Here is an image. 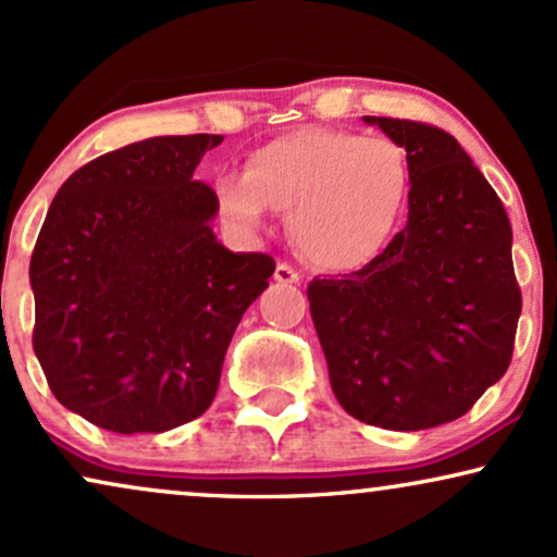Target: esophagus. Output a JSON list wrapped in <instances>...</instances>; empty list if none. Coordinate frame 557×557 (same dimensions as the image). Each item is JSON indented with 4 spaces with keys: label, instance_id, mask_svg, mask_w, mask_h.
Masks as SVG:
<instances>
[{
    "label": "esophagus",
    "instance_id": "34e87169",
    "mask_svg": "<svg viewBox=\"0 0 557 557\" xmlns=\"http://www.w3.org/2000/svg\"><path fill=\"white\" fill-rule=\"evenodd\" d=\"M273 278L278 281V284H299L301 276L289 263H278L276 265V273H273Z\"/></svg>",
    "mask_w": 557,
    "mask_h": 557
}]
</instances>
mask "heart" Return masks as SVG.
I'll return each mask as SVG.
<instances>
[{"mask_svg": "<svg viewBox=\"0 0 557 557\" xmlns=\"http://www.w3.org/2000/svg\"><path fill=\"white\" fill-rule=\"evenodd\" d=\"M410 196L403 144L346 128L299 126L245 157L243 175L214 181L219 211L245 230L268 209L289 214L297 250L322 271L348 273L384 250Z\"/></svg>", "mask_w": 557, "mask_h": 557, "instance_id": "obj_1", "label": "heart"}]
</instances>
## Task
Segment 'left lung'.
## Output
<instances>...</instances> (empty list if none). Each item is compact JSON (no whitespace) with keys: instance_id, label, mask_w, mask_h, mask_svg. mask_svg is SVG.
Masks as SVG:
<instances>
[{"instance_id":"8db88e82","label":"left lung","mask_w":557,"mask_h":557,"mask_svg":"<svg viewBox=\"0 0 557 557\" xmlns=\"http://www.w3.org/2000/svg\"><path fill=\"white\" fill-rule=\"evenodd\" d=\"M363 121L408 152V224L369 265L312 278L307 299L343 410L382 429H434L468 413L511 363V224L455 136Z\"/></svg>"}]
</instances>
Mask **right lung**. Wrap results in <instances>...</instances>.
<instances>
[{"instance_id": "right-lung-1", "label": "right lung", "mask_w": 557, "mask_h": 557, "mask_svg": "<svg viewBox=\"0 0 557 557\" xmlns=\"http://www.w3.org/2000/svg\"><path fill=\"white\" fill-rule=\"evenodd\" d=\"M224 136H154L61 185L30 258L33 351L64 408L115 434H162L214 400L224 354L276 271L232 252L194 181Z\"/></svg>"}]
</instances>
